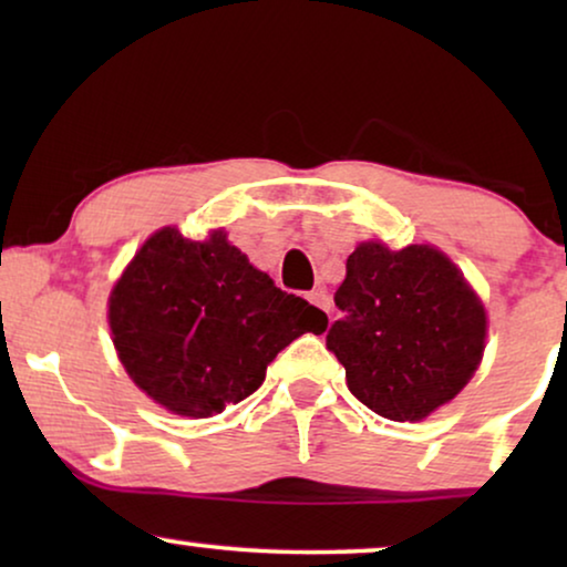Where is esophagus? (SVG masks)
<instances>
[{"instance_id": "1", "label": "esophagus", "mask_w": 567, "mask_h": 567, "mask_svg": "<svg viewBox=\"0 0 567 567\" xmlns=\"http://www.w3.org/2000/svg\"><path fill=\"white\" fill-rule=\"evenodd\" d=\"M307 299L309 301H312V305H317V307H320L322 309V312H332V301H330V297H328V291H324V289H312V291H309L307 293Z\"/></svg>"}]
</instances>
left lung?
Returning <instances> with one entry per match:
<instances>
[{"label": "left lung", "instance_id": "1", "mask_svg": "<svg viewBox=\"0 0 567 567\" xmlns=\"http://www.w3.org/2000/svg\"><path fill=\"white\" fill-rule=\"evenodd\" d=\"M328 348L348 390L390 421H423L464 390L485 351L483 301L431 245L361 243L336 291Z\"/></svg>", "mask_w": 567, "mask_h": 567}]
</instances>
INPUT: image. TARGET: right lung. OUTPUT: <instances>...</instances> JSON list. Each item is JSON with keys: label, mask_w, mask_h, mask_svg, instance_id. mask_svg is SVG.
<instances>
[{"label": "right lung", "mask_w": 567, "mask_h": 567, "mask_svg": "<svg viewBox=\"0 0 567 567\" xmlns=\"http://www.w3.org/2000/svg\"><path fill=\"white\" fill-rule=\"evenodd\" d=\"M128 377L175 415L212 417L250 398L268 363L328 315L286 293L214 229L204 243L165 227L146 239L107 299Z\"/></svg>", "instance_id": "1"}]
</instances>
